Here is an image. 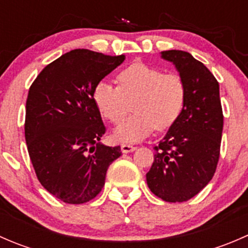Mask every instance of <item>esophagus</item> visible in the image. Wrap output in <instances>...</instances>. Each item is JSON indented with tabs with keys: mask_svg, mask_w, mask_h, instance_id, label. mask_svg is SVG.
Listing matches in <instances>:
<instances>
[{
	"mask_svg": "<svg viewBox=\"0 0 248 248\" xmlns=\"http://www.w3.org/2000/svg\"><path fill=\"white\" fill-rule=\"evenodd\" d=\"M136 149H137V147L133 146V145H131V144H122V145H121V151L124 152V154H128V152H133Z\"/></svg>",
	"mask_w": 248,
	"mask_h": 248,
	"instance_id": "esophagus-1",
	"label": "esophagus"
}]
</instances>
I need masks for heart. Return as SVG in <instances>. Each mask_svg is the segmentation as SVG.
Segmentation results:
<instances>
[{"label": "heart", "instance_id": "b5f03b06", "mask_svg": "<svg viewBox=\"0 0 248 248\" xmlns=\"http://www.w3.org/2000/svg\"><path fill=\"white\" fill-rule=\"evenodd\" d=\"M117 86L106 80L96 84L92 99L103 119L117 124L128 111V102L136 114L115 129L120 141L137 142L155 128L166 131L174 126L186 106L187 87L177 73H164L150 64L136 62L119 72Z\"/></svg>", "mask_w": 248, "mask_h": 248}]
</instances>
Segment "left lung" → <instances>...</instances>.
Masks as SVG:
<instances>
[{
  "label": "left lung",
  "instance_id": "1",
  "mask_svg": "<svg viewBox=\"0 0 248 248\" xmlns=\"http://www.w3.org/2000/svg\"><path fill=\"white\" fill-rule=\"evenodd\" d=\"M172 62L187 87L186 106L176 124L159 141L146 174L147 186L164 202L193 198L216 171L221 151L223 111L214 74L182 50L162 52Z\"/></svg>",
  "mask_w": 248,
  "mask_h": 248
}]
</instances>
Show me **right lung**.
Returning a JSON list of instances; mask_svg holds the SVG:
<instances>
[{
  "label": "right lung",
  "instance_id": "right-lung-1",
  "mask_svg": "<svg viewBox=\"0 0 248 248\" xmlns=\"http://www.w3.org/2000/svg\"><path fill=\"white\" fill-rule=\"evenodd\" d=\"M87 49L66 52L29 90L25 139L37 179L67 204H84L102 191L120 146L101 144L106 126L92 99L98 81L124 61Z\"/></svg>",
  "mask_w": 248,
  "mask_h": 248
}]
</instances>
